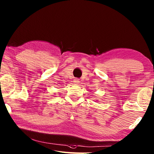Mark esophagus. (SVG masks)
<instances>
[{
	"label": "esophagus",
	"instance_id": "34e87169",
	"mask_svg": "<svg viewBox=\"0 0 154 154\" xmlns=\"http://www.w3.org/2000/svg\"><path fill=\"white\" fill-rule=\"evenodd\" d=\"M79 82H80V81L78 80V79H75V80H74V83L75 84H76V85L79 84Z\"/></svg>",
	"mask_w": 154,
	"mask_h": 154
}]
</instances>
